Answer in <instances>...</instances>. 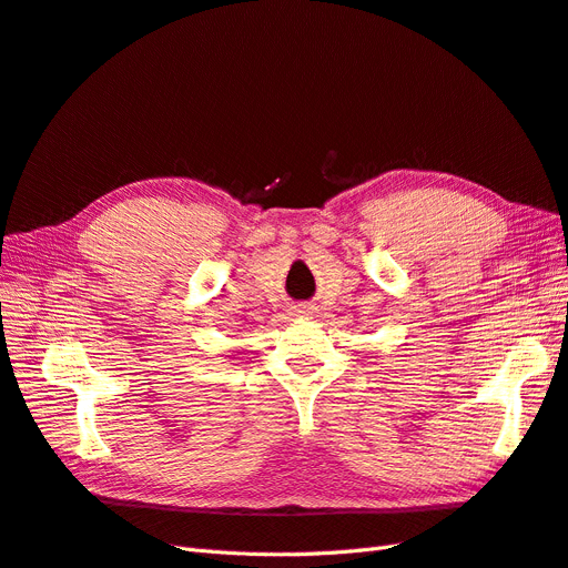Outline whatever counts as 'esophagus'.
Wrapping results in <instances>:
<instances>
[{
    "instance_id": "34e87169",
    "label": "esophagus",
    "mask_w": 568,
    "mask_h": 568,
    "mask_svg": "<svg viewBox=\"0 0 568 568\" xmlns=\"http://www.w3.org/2000/svg\"><path fill=\"white\" fill-rule=\"evenodd\" d=\"M297 314H306V310H300V312H297Z\"/></svg>"
}]
</instances>
